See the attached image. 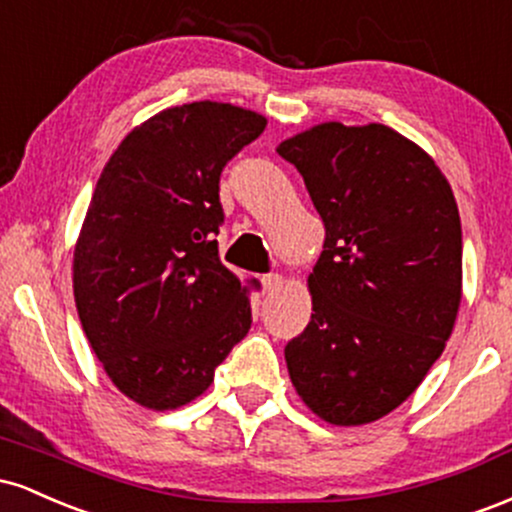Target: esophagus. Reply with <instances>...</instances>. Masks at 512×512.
Here are the masks:
<instances>
[{
    "mask_svg": "<svg viewBox=\"0 0 512 512\" xmlns=\"http://www.w3.org/2000/svg\"><path fill=\"white\" fill-rule=\"evenodd\" d=\"M284 284V276L281 274H264L262 276V289L264 291H279Z\"/></svg>",
    "mask_w": 512,
    "mask_h": 512,
    "instance_id": "obj_1",
    "label": "esophagus"
}]
</instances>
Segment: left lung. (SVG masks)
<instances>
[{"instance_id":"1","label":"left lung","mask_w":512,"mask_h":512,"mask_svg":"<svg viewBox=\"0 0 512 512\" xmlns=\"http://www.w3.org/2000/svg\"><path fill=\"white\" fill-rule=\"evenodd\" d=\"M325 223L313 315L286 344L303 402L337 426L390 414L443 354L462 298V226L433 158L385 125L279 144Z\"/></svg>"}]
</instances>
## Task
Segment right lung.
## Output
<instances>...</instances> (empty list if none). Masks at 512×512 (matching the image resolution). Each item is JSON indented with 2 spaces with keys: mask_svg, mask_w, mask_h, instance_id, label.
Returning a JSON list of instances; mask_svg holds the SVG:
<instances>
[{
  "mask_svg": "<svg viewBox=\"0 0 512 512\" xmlns=\"http://www.w3.org/2000/svg\"><path fill=\"white\" fill-rule=\"evenodd\" d=\"M264 127L236 105L187 103L129 132L105 163L74 250V298L93 354L142 407L202 395L250 330L248 289L216 243L219 180Z\"/></svg>",
  "mask_w": 512,
  "mask_h": 512,
  "instance_id": "right-lung-1",
  "label": "right lung"
}]
</instances>
